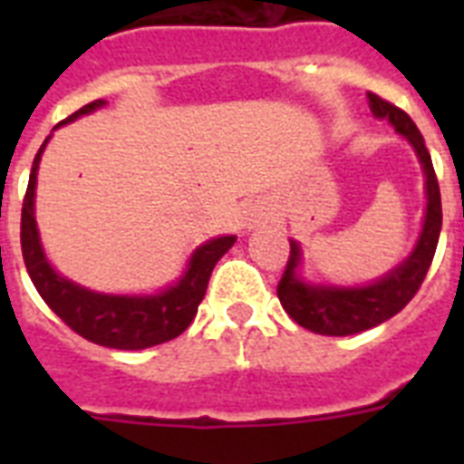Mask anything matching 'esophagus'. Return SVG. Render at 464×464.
I'll list each match as a JSON object with an SVG mask.
<instances>
[{"mask_svg": "<svg viewBox=\"0 0 464 464\" xmlns=\"http://www.w3.org/2000/svg\"><path fill=\"white\" fill-rule=\"evenodd\" d=\"M265 218H267V214H265V211H262V209H253V214H250V218H247V224H250V228H253V226L262 224Z\"/></svg>", "mask_w": 464, "mask_h": 464, "instance_id": "obj_1", "label": "esophagus"}]
</instances>
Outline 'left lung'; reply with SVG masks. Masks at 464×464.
<instances>
[{
    "label": "left lung",
    "instance_id": "1",
    "mask_svg": "<svg viewBox=\"0 0 464 464\" xmlns=\"http://www.w3.org/2000/svg\"><path fill=\"white\" fill-rule=\"evenodd\" d=\"M368 105L375 118L388 120L390 125L395 127V132L402 134L417 151L426 178L424 226H421V236H419L410 257L400 262L395 269H390L382 279L366 284V286L305 284L296 272L301 265V247L296 240H291L289 262H286V269L276 286V296L291 320H296L305 330L315 332V334H327V337H346V334L371 330L375 324L397 315L410 304L431 267L436 246H439L440 226H443L439 180H436L431 154L426 149L421 132L407 112L382 101L381 96L368 93Z\"/></svg>",
    "mask_w": 464,
    "mask_h": 464
}]
</instances>
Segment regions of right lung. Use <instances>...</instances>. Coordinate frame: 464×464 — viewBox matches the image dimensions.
Wrapping results in <instances>:
<instances>
[{"label": "right lung", "instance_id": "obj_1", "mask_svg": "<svg viewBox=\"0 0 464 464\" xmlns=\"http://www.w3.org/2000/svg\"><path fill=\"white\" fill-rule=\"evenodd\" d=\"M105 101H93L83 105L82 111L69 115L57 127L67 125L72 120L89 115L96 108H103ZM54 127V130H57ZM50 140V137H47ZM47 140L38 149L33 159L28 189L21 209V253H24L25 269L31 276L33 286L38 289L40 298L69 324L76 334L89 339L93 344L111 346V349H147V346L170 342L188 330L195 320L197 308L202 304L209 284L211 269L228 253L236 243V236L207 240L192 253L185 275L168 289L159 291L154 296H112V294H96L69 282L60 276L47 262L43 246H40L38 226H35V178H38L40 156L45 151Z\"/></svg>", "mask_w": 464, "mask_h": 464}]
</instances>
